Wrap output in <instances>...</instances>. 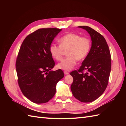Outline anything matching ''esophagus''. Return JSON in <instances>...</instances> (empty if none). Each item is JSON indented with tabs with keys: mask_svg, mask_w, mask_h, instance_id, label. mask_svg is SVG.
<instances>
[{
	"mask_svg": "<svg viewBox=\"0 0 126 126\" xmlns=\"http://www.w3.org/2000/svg\"><path fill=\"white\" fill-rule=\"evenodd\" d=\"M64 74H65V75H68V74H69V72H68L67 71H64Z\"/></svg>",
	"mask_w": 126,
	"mask_h": 126,
	"instance_id": "34e87169",
	"label": "esophagus"
}]
</instances>
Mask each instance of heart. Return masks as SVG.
<instances>
[{"label":"heart","instance_id":"1","mask_svg":"<svg viewBox=\"0 0 126 126\" xmlns=\"http://www.w3.org/2000/svg\"><path fill=\"white\" fill-rule=\"evenodd\" d=\"M59 46L51 44L49 52L54 59L60 61L64 51H67V58L57 64L59 69L69 71L74 67L77 60L84 59L89 54L91 49V41L86 37H80L77 33L70 32L64 35L59 40Z\"/></svg>","mask_w":126,"mask_h":126}]
</instances>
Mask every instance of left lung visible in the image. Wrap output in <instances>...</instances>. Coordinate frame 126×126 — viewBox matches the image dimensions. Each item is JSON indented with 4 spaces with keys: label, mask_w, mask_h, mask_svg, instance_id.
I'll list each match as a JSON object with an SVG mask.
<instances>
[{
    "label": "left lung",
    "mask_w": 126,
    "mask_h": 126,
    "mask_svg": "<svg viewBox=\"0 0 126 126\" xmlns=\"http://www.w3.org/2000/svg\"><path fill=\"white\" fill-rule=\"evenodd\" d=\"M78 27L89 33L92 43L89 54L79 69L70 73L74 79L70 88L77 99L90 102L99 97L107 87L111 71V55L104 36L88 26ZM85 70L87 71L84 73Z\"/></svg>",
    "instance_id": "obj_1"
}]
</instances>
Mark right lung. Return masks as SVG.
Instances as JSON below:
<instances>
[{
    "label": "right lung",
    "mask_w": 126,
    "mask_h": 126,
    "mask_svg": "<svg viewBox=\"0 0 126 126\" xmlns=\"http://www.w3.org/2000/svg\"><path fill=\"white\" fill-rule=\"evenodd\" d=\"M62 30L38 29L26 37L19 51L16 62L18 85L24 96L36 104L50 100L57 82L64 77L61 69L51 71L55 63L49 52L52 40Z\"/></svg>",
    "instance_id": "obj_1"
}]
</instances>
